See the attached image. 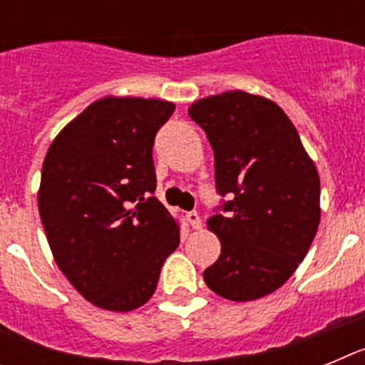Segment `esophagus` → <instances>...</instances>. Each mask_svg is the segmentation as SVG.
<instances>
[{
  "label": "esophagus",
  "mask_w": 365,
  "mask_h": 365,
  "mask_svg": "<svg viewBox=\"0 0 365 365\" xmlns=\"http://www.w3.org/2000/svg\"><path fill=\"white\" fill-rule=\"evenodd\" d=\"M186 219H188V222L192 225V228L202 227V221H201V217H199L197 212H188V214H186Z\"/></svg>",
  "instance_id": "1"
}]
</instances>
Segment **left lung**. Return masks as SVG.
<instances>
[{
  "instance_id": "1",
  "label": "left lung",
  "mask_w": 365,
  "mask_h": 365,
  "mask_svg": "<svg viewBox=\"0 0 365 365\" xmlns=\"http://www.w3.org/2000/svg\"><path fill=\"white\" fill-rule=\"evenodd\" d=\"M214 150L221 205L206 225L221 256L202 272L232 302L263 298L307 256L320 225V177L282 108L243 91L190 106Z\"/></svg>"
}]
</instances>
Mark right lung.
I'll return each instance as SVG.
<instances>
[{
	"instance_id": "add662e5",
	"label": "right lung",
	"mask_w": 365,
	"mask_h": 365,
	"mask_svg": "<svg viewBox=\"0 0 365 365\" xmlns=\"http://www.w3.org/2000/svg\"><path fill=\"white\" fill-rule=\"evenodd\" d=\"M175 106L108 96L45 155L38 208L58 267L96 307L133 311L153 296L179 227L155 197L153 143Z\"/></svg>"
}]
</instances>
